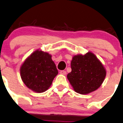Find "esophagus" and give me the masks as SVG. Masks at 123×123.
I'll return each mask as SVG.
<instances>
[{"label":"esophagus","instance_id":"34e87169","mask_svg":"<svg viewBox=\"0 0 123 123\" xmlns=\"http://www.w3.org/2000/svg\"><path fill=\"white\" fill-rule=\"evenodd\" d=\"M60 73L62 74H64V75H65V74H67V72H66V71L65 70H61L60 72Z\"/></svg>","mask_w":123,"mask_h":123}]
</instances>
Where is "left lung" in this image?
<instances>
[{
	"mask_svg": "<svg viewBox=\"0 0 123 123\" xmlns=\"http://www.w3.org/2000/svg\"><path fill=\"white\" fill-rule=\"evenodd\" d=\"M72 72L67 74L73 90L82 95L90 93L101 86L106 70L93 53L74 55L71 61Z\"/></svg>",
	"mask_w": 123,
	"mask_h": 123,
	"instance_id": "1",
	"label": "left lung"
}]
</instances>
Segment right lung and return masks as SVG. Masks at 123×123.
I'll return each mask as SVG.
<instances>
[{"label": "right lung", "mask_w": 123, "mask_h": 123, "mask_svg": "<svg viewBox=\"0 0 123 123\" xmlns=\"http://www.w3.org/2000/svg\"><path fill=\"white\" fill-rule=\"evenodd\" d=\"M20 73L22 80L28 89L42 93L50 88L58 71L51 55L39 49L25 59Z\"/></svg>", "instance_id": "right-lung-1"}]
</instances>
